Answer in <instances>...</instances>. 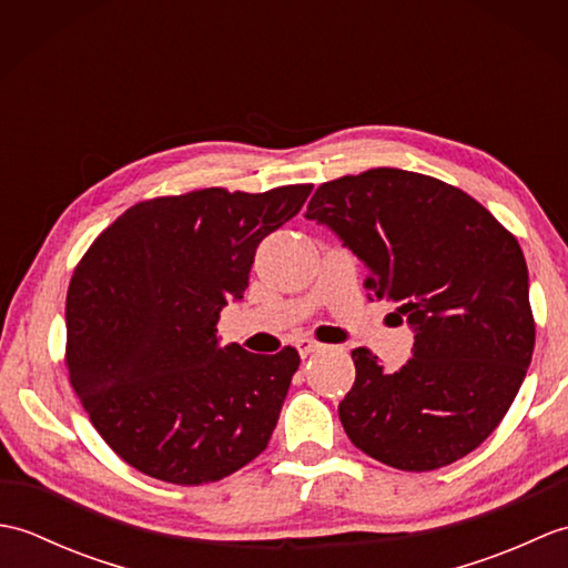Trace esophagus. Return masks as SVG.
<instances>
[{
	"instance_id": "1",
	"label": "esophagus",
	"mask_w": 568,
	"mask_h": 568,
	"mask_svg": "<svg viewBox=\"0 0 568 568\" xmlns=\"http://www.w3.org/2000/svg\"><path fill=\"white\" fill-rule=\"evenodd\" d=\"M295 346H297V352H300V356H303V358L317 354V352H322V348H324V344H320L315 339H300Z\"/></svg>"
}]
</instances>
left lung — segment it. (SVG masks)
Returning <instances> with one entry per match:
<instances>
[{"label":"left lung","mask_w":568,"mask_h":568,"mask_svg":"<svg viewBox=\"0 0 568 568\" xmlns=\"http://www.w3.org/2000/svg\"><path fill=\"white\" fill-rule=\"evenodd\" d=\"M305 216L366 263L373 297L415 329L413 358L395 373L364 346L352 352L356 381L339 403L348 439L400 470L474 452L510 409L535 352L517 239L464 190L397 168L322 183Z\"/></svg>","instance_id":"left-lung-1"}]
</instances>
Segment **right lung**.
<instances>
[{
    "mask_svg": "<svg viewBox=\"0 0 568 568\" xmlns=\"http://www.w3.org/2000/svg\"><path fill=\"white\" fill-rule=\"evenodd\" d=\"M310 192L204 187L143 200L78 263L65 300L70 385L102 439L141 474L200 486L268 446L300 354L220 346L216 322L244 297L261 241Z\"/></svg>",
    "mask_w": 568,
    "mask_h": 568,
    "instance_id": "1",
    "label": "right lung"
}]
</instances>
